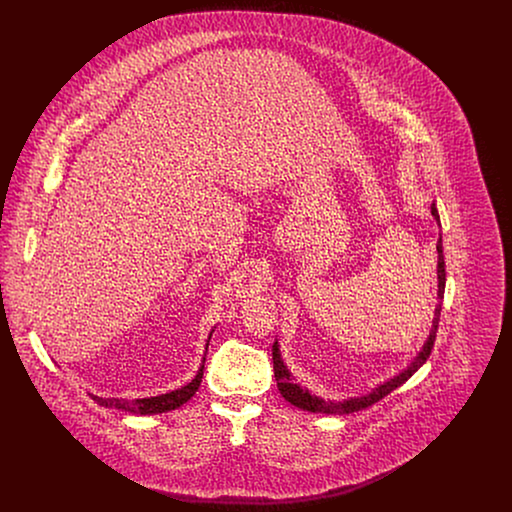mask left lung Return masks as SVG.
Listing matches in <instances>:
<instances>
[{"label":"left lung","instance_id":"left-lung-1","mask_svg":"<svg viewBox=\"0 0 512 512\" xmlns=\"http://www.w3.org/2000/svg\"><path fill=\"white\" fill-rule=\"evenodd\" d=\"M432 215L436 217L439 222L438 209L432 205ZM438 278H439V303L436 307V317H434V328H432V334L426 341L424 349L418 353V357L414 359L413 365L409 366L405 372H401L399 376L391 378L390 382L382 384L380 388L363 395V397H355V399H347L343 403H332V401H324V399H318L315 395H311L307 390H301L297 384H293L292 376L288 372V368L282 363L280 359V351H278V341H274L272 345V363H274V378H276V384H278V390L282 393V397L286 401H290L292 405H295L297 409H303V411H309V413H320V414H349L357 413V411H363L368 409L370 405L378 403L382 397H386L388 393L399 388L401 384H405L414 372L420 368V366L426 363V359L430 357L432 349H434V341H436V334H438L439 315H441V299H443V292H445V261H443V245H441V236L438 240Z\"/></svg>","mask_w":512,"mask_h":512}]
</instances>
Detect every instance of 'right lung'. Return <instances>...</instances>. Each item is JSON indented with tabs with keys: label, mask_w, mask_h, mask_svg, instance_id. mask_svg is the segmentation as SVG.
Returning a JSON list of instances; mask_svg holds the SVG:
<instances>
[{
	"label": "right lung",
	"mask_w": 512,
	"mask_h": 512,
	"mask_svg": "<svg viewBox=\"0 0 512 512\" xmlns=\"http://www.w3.org/2000/svg\"><path fill=\"white\" fill-rule=\"evenodd\" d=\"M203 368H205V359H203V365L199 366V372L195 374L194 380L188 386H184L180 390L171 391V393H165V395H159V397L124 401V399H103V397H98V395H92V399L98 401L101 407H107V409H122V411H130V413L136 414L167 413V411L178 409L180 405H184L194 395L197 388H199V384H201Z\"/></svg>",
	"instance_id": "obj_1"
}]
</instances>
